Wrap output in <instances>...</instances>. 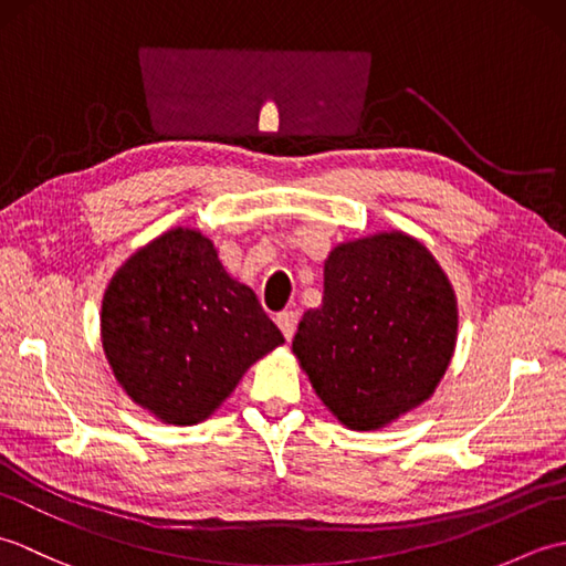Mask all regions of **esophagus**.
<instances>
[{
    "instance_id": "1",
    "label": "esophagus",
    "mask_w": 566,
    "mask_h": 566,
    "mask_svg": "<svg viewBox=\"0 0 566 566\" xmlns=\"http://www.w3.org/2000/svg\"><path fill=\"white\" fill-rule=\"evenodd\" d=\"M276 326H280V331L284 333L286 340L294 338V331H296V314L294 311H282V314H276Z\"/></svg>"
}]
</instances>
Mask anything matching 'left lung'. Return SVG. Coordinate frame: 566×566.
<instances>
[{
  "label": "left lung",
  "instance_id": "obj_1",
  "mask_svg": "<svg viewBox=\"0 0 566 566\" xmlns=\"http://www.w3.org/2000/svg\"><path fill=\"white\" fill-rule=\"evenodd\" d=\"M452 282L418 238L379 231L323 260V298L292 340L323 406L350 430H379L436 394L457 345Z\"/></svg>",
  "mask_w": 566,
  "mask_h": 566
}]
</instances>
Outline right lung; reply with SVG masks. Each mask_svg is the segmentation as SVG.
<instances>
[{"label": "right lung", "instance_id": "obj_1", "mask_svg": "<svg viewBox=\"0 0 566 566\" xmlns=\"http://www.w3.org/2000/svg\"><path fill=\"white\" fill-rule=\"evenodd\" d=\"M99 335L118 387L167 426L207 420L284 343L213 240L189 226L153 238L114 272Z\"/></svg>", "mask_w": 566, "mask_h": 566}]
</instances>
